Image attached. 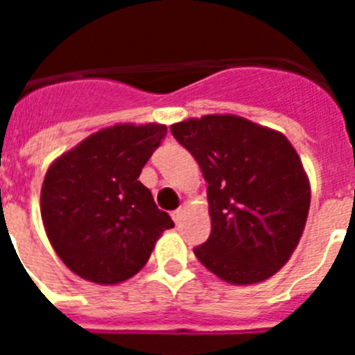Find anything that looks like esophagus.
Wrapping results in <instances>:
<instances>
[{
  "mask_svg": "<svg viewBox=\"0 0 355 355\" xmlns=\"http://www.w3.org/2000/svg\"><path fill=\"white\" fill-rule=\"evenodd\" d=\"M171 215H172V220H174L175 224H180V222H181V218H183V209H181V208L174 209V211H172Z\"/></svg>",
  "mask_w": 355,
  "mask_h": 355,
  "instance_id": "obj_1",
  "label": "esophagus"
}]
</instances>
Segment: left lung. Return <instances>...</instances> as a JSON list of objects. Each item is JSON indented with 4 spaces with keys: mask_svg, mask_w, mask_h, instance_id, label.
I'll list each match as a JSON object with an SVG mask.
<instances>
[{
    "mask_svg": "<svg viewBox=\"0 0 355 355\" xmlns=\"http://www.w3.org/2000/svg\"><path fill=\"white\" fill-rule=\"evenodd\" d=\"M208 183L211 234L197 259L238 286L266 281L299 245L311 187L299 155L279 131L231 114L171 126Z\"/></svg>",
    "mask_w": 355,
    "mask_h": 355,
    "instance_id": "8db88e82",
    "label": "left lung"
}]
</instances>
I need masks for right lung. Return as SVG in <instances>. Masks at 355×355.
Masks as SVG:
<instances>
[{
    "label": "right lung",
    "mask_w": 355,
    "mask_h": 355,
    "mask_svg": "<svg viewBox=\"0 0 355 355\" xmlns=\"http://www.w3.org/2000/svg\"><path fill=\"white\" fill-rule=\"evenodd\" d=\"M165 133L156 122L115 124L49 165L40 190L44 229L58 258L85 281L124 283L174 227L139 181Z\"/></svg>",
    "instance_id": "add662e5"
}]
</instances>
